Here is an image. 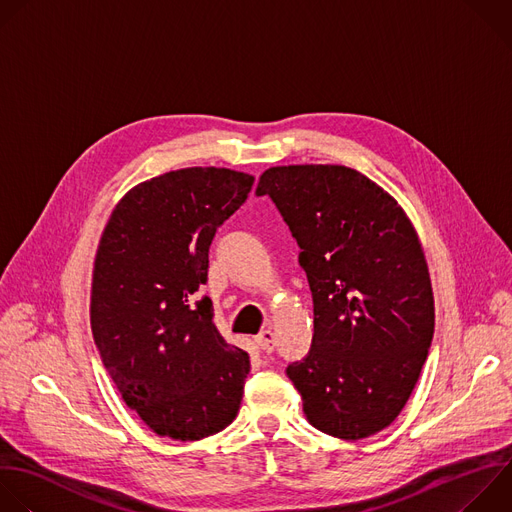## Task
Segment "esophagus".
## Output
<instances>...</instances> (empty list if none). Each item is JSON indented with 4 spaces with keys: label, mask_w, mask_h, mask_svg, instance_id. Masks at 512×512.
Here are the masks:
<instances>
[{
    "label": "esophagus",
    "mask_w": 512,
    "mask_h": 512,
    "mask_svg": "<svg viewBox=\"0 0 512 512\" xmlns=\"http://www.w3.org/2000/svg\"><path fill=\"white\" fill-rule=\"evenodd\" d=\"M255 342H257V346L263 350V352H273V348H275V335H273V331L271 329H263L257 337H255Z\"/></svg>",
    "instance_id": "obj_1"
}]
</instances>
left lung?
Segmentation results:
<instances>
[{"instance_id":"8db88e82","label":"left lung","mask_w":512,"mask_h":512,"mask_svg":"<svg viewBox=\"0 0 512 512\" xmlns=\"http://www.w3.org/2000/svg\"><path fill=\"white\" fill-rule=\"evenodd\" d=\"M269 195L299 245L313 297L311 350L287 366L307 422L360 440L406 406L434 335L418 233L380 185L342 164L271 166Z\"/></svg>"}]
</instances>
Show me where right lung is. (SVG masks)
I'll use <instances>...</instances> for the list:
<instances>
[{"label":"right lung","instance_id":"right-lung-1","mask_svg":"<svg viewBox=\"0 0 512 512\" xmlns=\"http://www.w3.org/2000/svg\"><path fill=\"white\" fill-rule=\"evenodd\" d=\"M255 177L231 168L170 170L132 187L98 243L90 323L122 400L158 436L181 442L225 430L251 370L213 323L207 283L217 229Z\"/></svg>","mask_w":512,"mask_h":512}]
</instances>
